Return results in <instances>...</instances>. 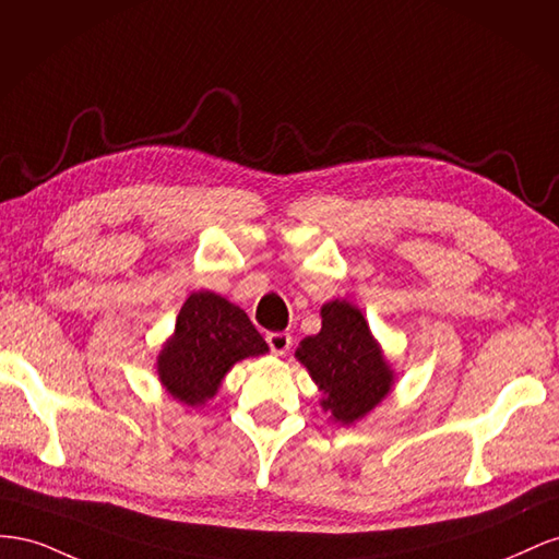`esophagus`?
<instances>
[{
    "label": "esophagus",
    "mask_w": 559,
    "mask_h": 559,
    "mask_svg": "<svg viewBox=\"0 0 559 559\" xmlns=\"http://www.w3.org/2000/svg\"><path fill=\"white\" fill-rule=\"evenodd\" d=\"M266 344H269L271 350H274L276 356H283L285 350L293 346V337H290L288 332H269L266 334Z\"/></svg>",
    "instance_id": "esophagus-1"
}]
</instances>
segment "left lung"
I'll return each mask as SVG.
<instances>
[{
    "label": "left lung",
    "mask_w": 559,
    "mask_h": 559,
    "mask_svg": "<svg viewBox=\"0 0 559 559\" xmlns=\"http://www.w3.org/2000/svg\"><path fill=\"white\" fill-rule=\"evenodd\" d=\"M321 316V332L301 342L295 356L325 393V412L342 424H354L391 391L393 374L356 307L334 299Z\"/></svg>",
    "instance_id": "obj_1"
}]
</instances>
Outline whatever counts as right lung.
Returning <instances> with one entry per match:
<instances>
[{"mask_svg": "<svg viewBox=\"0 0 559 559\" xmlns=\"http://www.w3.org/2000/svg\"><path fill=\"white\" fill-rule=\"evenodd\" d=\"M269 346L243 309L215 293L191 295L158 356V377L173 397L197 407L215 395L236 360L266 354Z\"/></svg>", "mask_w": 559, "mask_h": 559, "instance_id": "add662e5", "label": "right lung"}]
</instances>
